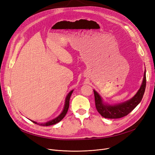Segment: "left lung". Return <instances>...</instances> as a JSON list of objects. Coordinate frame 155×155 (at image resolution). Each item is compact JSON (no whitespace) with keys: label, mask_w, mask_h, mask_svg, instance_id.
<instances>
[{"label":"left lung","mask_w":155,"mask_h":155,"mask_svg":"<svg viewBox=\"0 0 155 155\" xmlns=\"http://www.w3.org/2000/svg\"><path fill=\"white\" fill-rule=\"evenodd\" d=\"M146 84V78L145 70L141 86L136 95L132 99L125 102L114 105L104 104L101 97L94 90L95 107L97 111L102 117L107 119H119L127 116L141 101L145 91Z\"/></svg>","instance_id":"left-lung-1"}]
</instances>
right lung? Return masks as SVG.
<instances>
[{"instance_id":"1","label":"right lung","mask_w":155,"mask_h":155,"mask_svg":"<svg viewBox=\"0 0 155 155\" xmlns=\"http://www.w3.org/2000/svg\"><path fill=\"white\" fill-rule=\"evenodd\" d=\"M73 90H72L71 91H70L69 92V94H68V95L66 97V100H65V104H64V109L62 111V112L60 114L56 117L55 119L51 120H50L47 122V123H41V124H39V123H37L35 121H33V120H31L32 123H34L35 124H39V126H51V125H53V124H55L56 123H59L60 121H61L63 117L65 116V115L67 114V111L68 110V108H69V104H70V97H71V94L73 93Z\"/></svg>"}]
</instances>
